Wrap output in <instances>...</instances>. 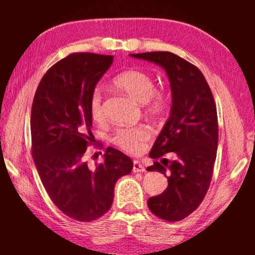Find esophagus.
<instances>
[{
  "label": "esophagus",
  "instance_id": "esophagus-1",
  "mask_svg": "<svg viewBox=\"0 0 255 255\" xmlns=\"http://www.w3.org/2000/svg\"><path fill=\"white\" fill-rule=\"evenodd\" d=\"M132 172H145V167L141 163H139L138 161H133V166H132Z\"/></svg>",
  "mask_w": 255,
  "mask_h": 255
}]
</instances>
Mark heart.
Segmentation results:
<instances>
[{
	"label": "heart",
	"mask_w": 255,
	"mask_h": 255,
	"mask_svg": "<svg viewBox=\"0 0 255 255\" xmlns=\"http://www.w3.org/2000/svg\"><path fill=\"white\" fill-rule=\"evenodd\" d=\"M112 83L116 88L126 92L133 100L144 103L145 110L155 115L163 110L167 102L166 93L163 90L154 89L152 76L144 71H124L114 77ZM89 111L94 122H101L105 118L103 96L100 89H94L89 101ZM152 137V130L145 125L133 127L119 128L112 137V141L129 154H138L145 148V145Z\"/></svg>",
	"instance_id": "1"
}]
</instances>
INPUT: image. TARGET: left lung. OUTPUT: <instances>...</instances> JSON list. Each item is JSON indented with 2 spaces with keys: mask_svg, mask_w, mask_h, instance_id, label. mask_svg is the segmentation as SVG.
I'll list each match as a JSON object with an SVG mask.
<instances>
[{
  "mask_svg": "<svg viewBox=\"0 0 255 255\" xmlns=\"http://www.w3.org/2000/svg\"><path fill=\"white\" fill-rule=\"evenodd\" d=\"M165 70L172 90L170 117L149 152L162 158L174 151L178 159L155 161L147 171L167 176V188L150 197L147 206L166 222H179L193 213L204 200L213 178L217 155V109L208 83L199 68L170 51L130 54Z\"/></svg>",
  "mask_w": 255,
  "mask_h": 255,
  "instance_id": "1",
  "label": "left lung"
}]
</instances>
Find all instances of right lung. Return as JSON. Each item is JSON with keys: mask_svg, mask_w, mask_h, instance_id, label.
Listing matches in <instances>:
<instances>
[{"mask_svg": "<svg viewBox=\"0 0 255 255\" xmlns=\"http://www.w3.org/2000/svg\"><path fill=\"white\" fill-rule=\"evenodd\" d=\"M112 60L110 55H68L42 76L32 101L31 153L37 171L55 206L79 222L108 213L116 182L132 170L131 159L112 147L93 169L83 158L96 141L90 96Z\"/></svg>", "mask_w": 255, "mask_h": 255, "instance_id": "add662e5", "label": "right lung"}]
</instances>
